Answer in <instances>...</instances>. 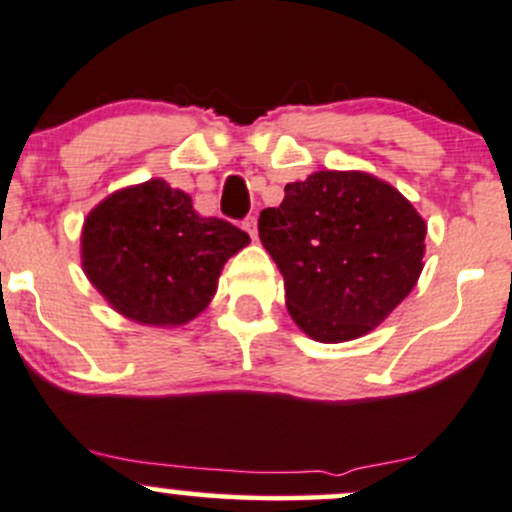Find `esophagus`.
I'll return each mask as SVG.
<instances>
[{
    "label": "esophagus",
    "instance_id": "1",
    "mask_svg": "<svg viewBox=\"0 0 512 512\" xmlns=\"http://www.w3.org/2000/svg\"><path fill=\"white\" fill-rule=\"evenodd\" d=\"M242 228L250 233V238H255V235H257V218H255V215H247V218L242 220Z\"/></svg>",
    "mask_w": 512,
    "mask_h": 512
}]
</instances>
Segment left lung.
I'll return each mask as SVG.
<instances>
[{"label": "left lung", "mask_w": 512, "mask_h": 512, "mask_svg": "<svg viewBox=\"0 0 512 512\" xmlns=\"http://www.w3.org/2000/svg\"><path fill=\"white\" fill-rule=\"evenodd\" d=\"M257 230L284 277L289 314L321 343L373 331L422 272V215L360 171H316L287 184Z\"/></svg>", "instance_id": "1"}]
</instances>
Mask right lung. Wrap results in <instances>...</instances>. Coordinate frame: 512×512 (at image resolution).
Here are the masks:
<instances>
[{"mask_svg": "<svg viewBox=\"0 0 512 512\" xmlns=\"http://www.w3.org/2000/svg\"><path fill=\"white\" fill-rule=\"evenodd\" d=\"M250 235L223 218H201L191 196L152 179L112 193L88 215L83 267L127 319L181 326L201 314L228 257Z\"/></svg>", "mask_w": 512, "mask_h": 512, "instance_id": "1", "label": "right lung"}]
</instances>
